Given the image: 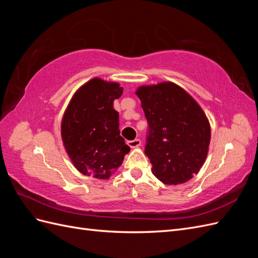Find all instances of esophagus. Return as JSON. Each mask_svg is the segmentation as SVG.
Instances as JSON below:
<instances>
[{
    "label": "esophagus",
    "mask_w": 258,
    "mask_h": 258,
    "mask_svg": "<svg viewBox=\"0 0 258 258\" xmlns=\"http://www.w3.org/2000/svg\"><path fill=\"white\" fill-rule=\"evenodd\" d=\"M128 145L131 148H137V147H139L140 145H141V141H140L139 139H136V140H134V141H129Z\"/></svg>",
    "instance_id": "esophagus-1"
}]
</instances>
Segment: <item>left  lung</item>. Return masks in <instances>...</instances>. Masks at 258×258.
Masks as SVG:
<instances>
[{
  "instance_id": "1",
  "label": "left lung",
  "mask_w": 258,
  "mask_h": 258,
  "mask_svg": "<svg viewBox=\"0 0 258 258\" xmlns=\"http://www.w3.org/2000/svg\"><path fill=\"white\" fill-rule=\"evenodd\" d=\"M148 122L145 154L153 174L167 185L199 172L209 152L211 127L200 105L178 85L163 82L136 91Z\"/></svg>"
}]
</instances>
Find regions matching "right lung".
I'll return each mask as SVG.
<instances>
[{
	"label": "right lung",
	"instance_id": "1",
	"mask_svg": "<svg viewBox=\"0 0 258 258\" xmlns=\"http://www.w3.org/2000/svg\"><path fill=\"white\" fill-rule=\"evenodd\" d=\"M122 95L118 83L95 77L76 90L61 121V137L74 167L84 175L107 179L130 147L119 131L113 102Z\"/></svg>",
	"mask_w": 258,
	"mask_h": 258
}]
</instances>
